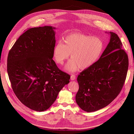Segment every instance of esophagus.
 Returning <instances> with one entry per match:
<instances>
[{
  "mask_svg": "<svg viewBox=\"0 0 134 134\" xmlns=\"http://www.w3.org/2000/svg\"><path fill=\"white\" fill-rule=\"evenodd\" d=\"M75 79V75H72L71 76V80H74Z\"/></svg>",
  "mask_w": 134,
  "mask_h": 134,
  "instance_id": "1",
  "label": "esophagus"
}]
</instances>
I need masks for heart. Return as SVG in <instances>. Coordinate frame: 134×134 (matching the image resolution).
Here are the masks:
<instances>
[{
    "label": "heart",
    "mask_w": 134,
    "mask_h": 134,
    "mask_svg": "<svg viewBox=\"0 0 134 134\" xmlns=\"http://www.w3.org/2000/svg\"><path fill=\"white\" fill-rule=\"evenodd\" d=\"M104 43L98 37L81 34L68 35L63 44L59 41L53 48V57L62 65L71 54V60L65 68L67 72L74 73L79 69H87L99 60L103 52Z\"/></svg>",
    "instance_id": "1"
}]
</instances>
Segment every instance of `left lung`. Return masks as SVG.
<instances>
[{"label":"left lung","mask_w":134,"mask_h":134,"mask_svg":"<svg viewBox=\"0 0 134 134\" xmlns=\"http://www.w3.org/2000/svg\"><path fill=\"white\" fill-rule=\"evenodd\" d=\"M110 39L100 58L77 78L79 90L76 102L83 111L94 112L107 107L120 93L128 69L127 54L118 35L110 32Z\"/></svg>","instance_id":"obj_1"}]
</instances>
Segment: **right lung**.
I'll return each instance as SVG.
<instances>
[{"mask_svg": "<svg viewBox=\"0 0 134 134\" xmlns=\"http://www.w3.org/2000/svg\"><path fill=\"white\" fill-rule=\"evenodd\" d=\"M56 27H32L16 41L8 55L7 71L14 93L27 108L44 111L51 107L71 76L53 60Z\"/></svg>", "mask_w": 134, "mask_h": 134, "instance_id": "add662e5", "label": "right lung"}]
</instances>
